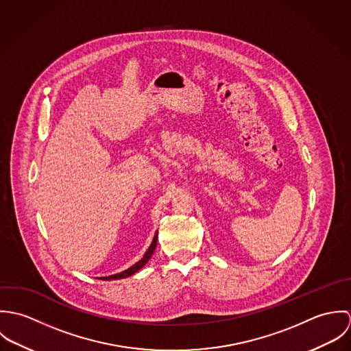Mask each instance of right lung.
Wrapping results in <instances>:
<instances>
[{
    "mask_svg": "<svg viewBox=\"0 0 351 351\" xmlns=\"http://www.w3.org/2000/svg\"><path fill=\"white\" fill-rule=\"evenodd\" d=\"M156 241H158V231L155 232L154 239H152V242H151L150 247L145 252V255H143L142 259H139L135 265H132L131 267H128L127 270H124V271H121V273H117V274H113V276H108V277H100V280H104V281L121 280V278H127V277H131L132 274L138 273V271L150 261V258L152 256L154 251H155V247H156Z\"/></svg>",
    "mask_w": 351,
    "mask_h": 351,
    "instance_id": "right-lung-1",
    "label": "right lung"
}]
</instances>
